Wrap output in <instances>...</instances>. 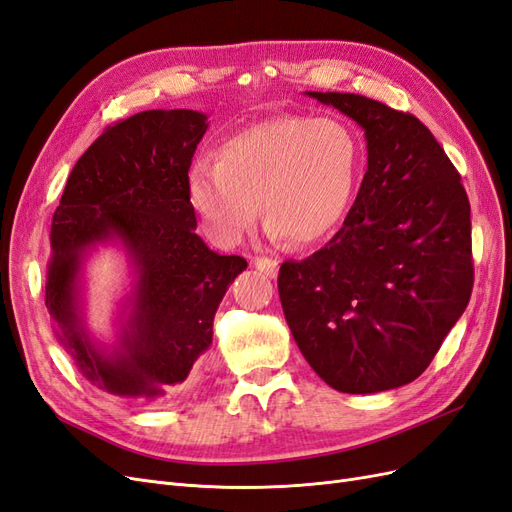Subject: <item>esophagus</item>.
<instances>
[{
    "label": "esophagus",
    "instance_id": "1",
    "mask_svg": "<svg viewBox=\"0 0 512 512\" xmlns=\"http://www.w3.org/2000/svg\"><path fill=\"white\" fill-rule=\"evenodd\" d=\"M255 268L263 274H268L270 278H276L278 274V261L276 259H270V257H257L255 261Z\"/></svg>",
    "mask_w": 512,
    "mask_h": 512
}]
</instances>
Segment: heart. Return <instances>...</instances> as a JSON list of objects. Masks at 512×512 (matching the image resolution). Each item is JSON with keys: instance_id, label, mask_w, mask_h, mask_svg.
I'll return each instance as SVG.
<instances>
[{"instance_id": "heart-1", "label": "heart", "mask_w": 512, "mask_h": 512, "mask_svg": "<svg viewBox=\"0 0 512 512\" xmlns=\"http://www.w3.org/2000/svg\"><path fill=\"white\" fill-rule=\"evenodd\" d=\"M359 159L357 136L342 121L280 114L223 140L214 163L195 161L189 204L221 244H238L261 208L272 238L319 244L351 208Z\"/></svg>"}]
</instances>
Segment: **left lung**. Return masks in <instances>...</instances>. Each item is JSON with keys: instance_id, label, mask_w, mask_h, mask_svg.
I'll use <instances>...</instances> for the list:
<instances>
[{"instance_id": "left-lung-1", "label": "left lung", "mask_w": 512, "mask_h": 512, "mask_svg": "<svg viewBox=\"0 0 512 512\" xmlns=\"http://www.w3.org/2000/svg\"><path fill=\"white\" fill-rule=\"evenodd\" d=\"M353 119L368 170L321 251L285 261L278 295L304 359L342 393L415 381L472 293L470 202L417 117L355 93L306 91Z\"/></svg>"}]
</instances>
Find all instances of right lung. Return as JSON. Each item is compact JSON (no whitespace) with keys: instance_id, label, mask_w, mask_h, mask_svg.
I'll return each mask as SVG.
<instances>
[{"instance_id":"add662e5","label":"right lung","mask_w":512,"mask_h":512,"mask_svg":"<svg viewBox=\"0 0 512 512\" xmlns=\"http://www.w3.org/2000/svg\"><path fill=\"white\" fill-rule=\"evenodd\" d=\"M208 117L144 110L110 125L82 155L53 214L46 308L59 344L95 387L155 402L195 374L212 321L246 259L219 255L195 234L187 172ZM119 243L132 289L114 343L86 325L84 270L97 245Z\"/></svg>"}]
</instances>
